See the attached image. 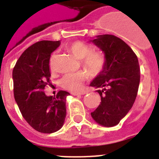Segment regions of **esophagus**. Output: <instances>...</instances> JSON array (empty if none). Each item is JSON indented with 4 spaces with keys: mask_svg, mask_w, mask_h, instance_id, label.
I'll list each match as a JSON object with an SVG mask.
<instances>
[{
    "mask_svg": "<svg viewBox=\"0 0 159 159\" xmlns=\"http://www.w3.org/2000/svg\"><path fill=\"white\" fill-rule=\"evenodd\" d=\"M86 94V92H73V93H71V95H85Z\"/></svg>",
    "mask_w": 159,
    "mask_h": 159,
    "instance_id": "obj_1",
    "label": "esophagus"
}]
</instances>
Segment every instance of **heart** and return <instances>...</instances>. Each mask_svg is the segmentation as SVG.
I'll return each mask as SVG.
<instances>
[{
	"instance_id": "1",
	"label": "heart",
	"mask_w": 159,
	"mask_h": 159,
	"mask_svg": "<svg viewBox=\"0 0 159 159\" xmlns=\"http://www.w3.org/2000/svg\"><path fill=\"white\" fill-rule=\"evenodd\" d=\"M68 52L79 60L92 75H98L103 70L106 64L104 57L101 53L92 52V49L83 42H74L67 47ZM89 78V73L85 71L67 73L60 80V86L70 92H79L84 87V82Z\"/></svg>"
}]
</instances>
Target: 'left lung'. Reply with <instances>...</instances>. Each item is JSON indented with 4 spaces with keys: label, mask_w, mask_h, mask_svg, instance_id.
<instances>
[{
    "label": "left lung",
    "mask_w": 159,
    "mask_h": 159,
    "mask_svg": "<svg viewBox=\"0 0 159 159\" xmlns=\"http://www.w3.org/2000/svg\"><path fill=\"white\" fill-rule=\"evenodd\" d=\"M104 53L105 67L91 82L99 88V107L91 113L98 124L111 127L119 124L131 109L140 82V68L136 55L120 38L99 35L90 40Z\"/></svg>",
    "instance_id": "1"
}]
</instances>
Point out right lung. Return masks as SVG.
Wrapping results in <instances>:
<instances>
[{
	"label": "right lung",
	"instance_id": "right-lung-1",
	"mask_svg": "<svg viewBox=\"0 0 159 159\" xmlns=\"http://www.w3.org/2000/svg\"><path fill=\"white\" fill-rule=\"evenodd\" d=\"M60 45V40L36 42L22 53L12 71L16 104L27 123L41 133H54L65 121L66 99L70 94L60 91L52 97L43 92L50 83V56Z\"/></svg>",
	"mask_w": 159,
	"mask_h": 159
}]
</instances>
